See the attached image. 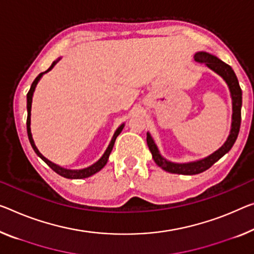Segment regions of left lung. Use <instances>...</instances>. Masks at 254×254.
Returning <instances> with one entry per match:
<instances>
[{
    "mask_svg": "<svg viewBox=\"0 0 254 254\" xmlns=\"http://www.w3.org/2000/svg\"><path fill=\"white\" fill-rule=\"evenodd\" d=\"M194 60L198 62V64H203L206 67L210 68L216 73H218L220 77H222L226 83L228 85L229 92H231L232 96V103H233V116H232V128L229 136L226 142L224 143L220 149H218L212 154L204 159L197 160V161L187 162V163H175L171 161H168L160 154L158 150L157 144L154 143L153 138L150 132L146 134V142L147 146L152 153V158H153L154 162L157 163L159 167H161L163 170L168 171L171 174H179V175H196L200 173H203L206 169H209L214 162H217L221 157L227 153V152L232 149L234 143L239 136L240 127H241V108H242V89L240 87L239 80L237 77L232 69L231 65H228L225 62H222L217 57L212 56V54L206 52H197L195 53Z\"/></svg>",
    "mask_w": 254,
    "mask_h": 254,
    "instance_id": "obj_1",
    "label": "left lung"
}]
</instances>
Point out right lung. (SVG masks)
I'll return each instance as SVG.
<instances>
[{"instance_id": "right-lung-1", "label": "right lung", "mask_w": 254, "mask_h": 254, "mask_svg": "<svg viewBox=\"0 0 254 254\" xmlns=\"http://www.w3.org/2000/svg\"><path fill=\"white\" fill-rule=\"evenodd\" d=\"M59 60H60V59H58L57 61H54L53 64H51V67H50L48 70H46V71H44V72H41L40 75H38L36 78H35V80L33 81L32 86H30L29 92L27 93V134H28L29 142H30V144H32V147L34 149L35 153H36V154L38 155V157H40V158L43 160V161H44V162L46 163V165H48V166L51 168V169L56 171L57 174H59L60 176H62V177H64V178H70V179H81V178H87V177H89V176H92V175L96 174L97 171H100V170L102 169V168H103L105 165H107L108 159H109V155H110L111 151H112V147H114V145H115L116 138L118 137V135L120 134V132H122L123 128H124V126H125V124L120 125V126L118 127V129H117V130L115 131L114 136H112L111 142H110V144H109L108 149L105 150L104 154L102 155V157L100 158L99 161H96L95 163H93L92 166H89V167H87V168H84V169L71 170V169H65V168H62V167H60V166H58V165H56V163L51 162L50 160L46 159V158L44 157V155H43V154L41 153V152L38 151V149H37L36 145H35V143H34V139H33V136H32V131H30V110H32L33 94H34L35 88H36V85H37V83H38V81H40V79L42 78V76L44 75V73L48 72V71H50V70L52 69V68L54 67V65H56V64H57V62L59 61Z\"/></svg>"}]
</instances>
